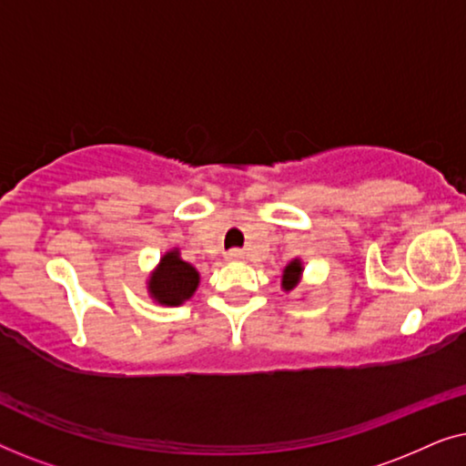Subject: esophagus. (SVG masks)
I'll return each mask as SVG.
<instances>
[{
  "label": "esophagus",
  "mask_w": 466,
  "mask_h": 466,
  "mask_svg": "<svg viewBox=\"0 0 466 466\" xmlns=\"http://www.w3.org/2000/svg\"><path fill=\"white\" fill-rule=\"evenodd\" d=\"M244 257H246V254H244V250H239V248H233V250L227 252L228 260H241Z\"/></svg>",
  "instance_id": "34e87169"
}]
</instances>
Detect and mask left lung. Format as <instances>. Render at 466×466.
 Instances as JSON below:
<instances>
[{"label":"left lung","instance_id":"left-lung-1","mask_svg":"<svg viewBox=\"0 0 466 466\" xmlns=\"http://www.w3.org/2000/svg\"><path fill=\"white\" fill-rule=\"evenodd\" d=\"M301 263H299V260H292V263L286 267L284 269V276H282V286L286 290H290V289H295L297 286V282H299V276H301Z\"/></svg>","mask_w":466,"mask_h":466}]
</instances>
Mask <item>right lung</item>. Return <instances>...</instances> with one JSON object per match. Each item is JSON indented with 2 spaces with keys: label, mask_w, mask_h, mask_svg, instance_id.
I'll return each instance as SVG.
<instances>
[{
  "label": "right lung",
  "mask_w": 466,
  "mask_h": 466,
  "mask_svg": "<svg viewBox=\"0 0 466 466\" xmlns=\"http://www.w3.org/2000/svg\"><path fill=\"white\" fill-rule=\"evenodd\" d=\"M199 284V273L193 265L184 263L177 257V250L167 252L161 258V265L150 278V295L163 305H180L193 297V292Z\"/></svg>",
  "instance_id": "add662e5"
}]
</instances>
